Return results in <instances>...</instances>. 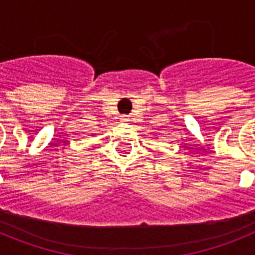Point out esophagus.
Returning a JSON list of instances; mask_svg holds the SVG:
<instances>
[{
    "label": "esophagus",
    "instance_id": "1",
    "mask_svg": "<svg viewBox=\"0 0 255 255\" xmlns=\"http://www.w3.org/2000/svg\"><path fill=\"white\" fill-rule=\"evenodd\" d=\"M121 120H124V121H125V120H126V117H125V116H124V117H123V119H121Z\"/></svg>",
    "mask_w": 255,
    "mask_h": 255
}]
</instances>
